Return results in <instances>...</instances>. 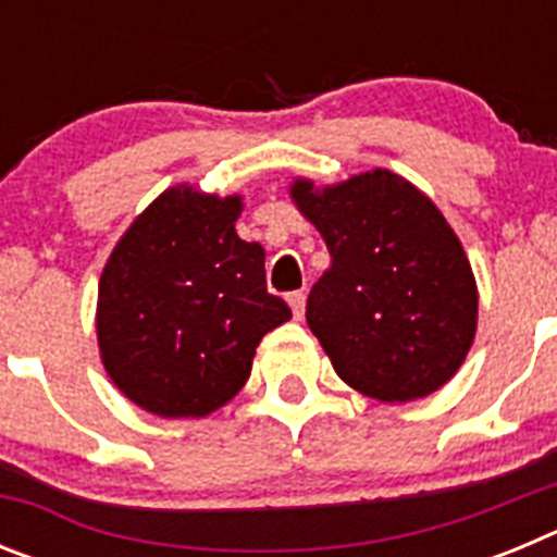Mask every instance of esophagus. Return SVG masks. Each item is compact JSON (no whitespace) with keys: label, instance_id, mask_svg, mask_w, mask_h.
Returning <instances> with one entry per match:
<instances>
[{"label":"esophagus","instance_id":"1","mask_svg":"<svg viewBox=\"0 0 557 557\" xmlns=\"http://www.w3.org/2000/svg\"><path fill=\"white\" fill-rule=\"evenodd\" d=\"M287 304H289V309H293L295 321H301L304 309H307V295H304V293H289L287 295Z\"/></svg>","mask_w":557,"mask_h":557}]
</instances>
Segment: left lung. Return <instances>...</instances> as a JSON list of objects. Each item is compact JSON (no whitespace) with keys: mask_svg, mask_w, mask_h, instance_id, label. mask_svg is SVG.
I'll list each match as a JSON object with an SVG mask.
<instances>
[{"mask_svg":"<svg viewBox=\"0 0 557 557\" xmlns=\"http://www.w3.org/2000/svg\"><path fill=\"white\" fill-rule=\"evenodd\" d=\"M289 198L332 256L307 323L337 376L382 405L444 387L474 343L480 295L441 209L382 166L326 186L293 178Z\"/></svg>","mask_w":557,"mask_h":557,"instance_id":"1","label":"left lung"}]
</instances>
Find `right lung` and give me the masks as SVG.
I'll return each mask as SVG.
<instances>
[{
    "instance_id": "obj_1",
    "label": "right lung",
    "mask_w": 557,
    "mask_h": 557,
    "mask_svg": "<svg viewBox=\"0 0 557 557\" xmlns=\"http://www.w3.org/2000/svg\"><path fill=\"white\" fill-rule=\"evenodd\" d=\"M243 195L175 184L113 245L97 293L111 382L159 418H206L248 382L256 346L293 318L264 287V248L236 234Z\"/></svg>"
}]
</instances>
